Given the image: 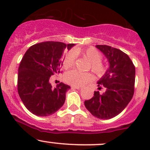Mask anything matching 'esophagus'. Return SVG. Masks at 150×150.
<instances>
[{
    "label": "esophagus",
    "instance_id": "34e87169",
    "mask_svg": "<svg viewBox=\"0 0 150 150\" xmlns=\"http://www.w3.org/2000/svg\"><path fill=\"white\" fill-rule=\"evenodd\" d=\"M71 88H75V89H81V87H80V86H71Z\"/></svg>",
    "mask_w": 150,
    "mask_h": 150
}]
</instances>
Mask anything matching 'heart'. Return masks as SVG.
I'll return each mask as SVG.
<instances>
[{"mask_svg": "<svg viewBox=\"0 0 150 150\" xmlns=\"http://www.w3.org/2000/svg\"><path fill=\"white\" fill-rule=\"evenodd\" d=\"M75 54L82 55L91 63V69L96 75H104L107 71V67L102 62V56L99 51L93 47L86 49L76 48L73 51H69L64 56L62 65L64 69H69L73 66L75 62ZM93 76L89 72H81L76 69L67 72L64 75V81L68 84L75 86H82L91 81Z\"/></svg>", "mask_w": 150, "mask_h": 150, "instance_id": "b5f03b06", "label": "heart"}]
</instances>
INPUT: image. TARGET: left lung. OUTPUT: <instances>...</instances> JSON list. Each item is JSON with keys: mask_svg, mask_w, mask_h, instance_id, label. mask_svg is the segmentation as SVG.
<instances>
[{"mask_svg": "<svg viewBox=\"0 0 150 150\" xmlns=\"http://www.w3.org/2000/svg\"><path fill=\"white\" fill-rule=\"evenodd\" d=\"M110 63V67L98 81L99 89L105 88L103 94L94 91L93 96L85 101V107L94 117L108 120L115 117L132 99L135 84V66L126 54L120 49L96 45Z\"/></svg>", "mask_w": 150, "mask_h": 150, "instance_id": "left-lung-1", "label": "left lung"}]
</instances>
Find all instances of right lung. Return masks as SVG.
Returning <instances> with one entry per match:
<instances>
[{
	"label": "right lung",
	"instance_id": "obj_1",
	"mask_svg": "<svg viewBox=\"0 0 150 150\" xmlns=\"http://www.w3.org/2000/svg\"><path fill=\"white\" fill-rule=\"evenodd\" d=\"M74 43L46 41L30 46L20 62L18 70L17 90L21 100L30 112L48 116L63 106L67 91L70 86L60 83L52 88L50 77L59 73L62 56L66 47Z\"/></svg>",
	"mask_w": 150,
	"mask_h": 150
}]
</instances>
